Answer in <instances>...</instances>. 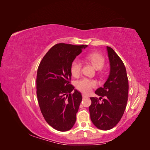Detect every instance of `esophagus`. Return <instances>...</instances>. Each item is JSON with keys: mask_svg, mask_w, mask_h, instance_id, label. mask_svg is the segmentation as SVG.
<instances>
[{"mask_svg": "<svg viewBox=\"0 0 150 150\" xmlns=\"http://www.w3.org/2000/svg\"><path fill=\"white\" fill-rule=\"evenodd\" d=\"M83 98H88V95L85 94H83Z\"/></svg>", "mask_w": 150, "mask_h": 150, "instance_id": "esophagus-1", "label": "esophagus"}]
</instances>
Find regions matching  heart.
Wrapping results in <instances>:
<instances>
[{
  "label": "heart",
  "instance_id": "heart-1",
  "mask_svg": "<svg viewBox=\"0 0 150 150\" xmlns=\"http://www.w3.org/2000/svg\"><path fill=\"white\" fill-rule=\"evenodd\" d=\"M86 59L89 61L96 69H101L104 66L105 60L104 57L98 52H90L86 56ZM82 67V63L78 59H76L72 62L71 65V72L72 75L77 77L80 74ZM76 88L84 93H89L91 89L96 86L95 81L86 78H84L76 82Z\"/></svg>",
  "mask_w": 150,
  "mask_h": 150
}]
</instances>
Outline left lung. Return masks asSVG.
Segmentation results:
<instances>
[{
	"instance_id": "left-lung-1",
	"label": "left lung",
	"mask_w": 150,
	"mask_h": 150,
	"mask_svg": "<svg viewBox=\"0 0 150 150\" xmlns=\"http://www.w3.org/2000/svg\"><path fill=\"white\" fill-rule=\"evenodd\" d=\"M110 71L103 87L95 91L97 98H90V117L99 129L109 130L118 123L124 114L128 95V79L123 62L110 47H106ZM103 98L102 102L99 101ZM100 100H99L98 99Z\"/></svg>"
}]
</instances>
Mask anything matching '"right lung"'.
Masks as SVG:
<instances>
[{
  "instance_id": "add662e5",
  "label": "right lung",
  "mask_w": 150,
  "mask_h": 150,
  "mask_svg": "<svg viewBox=\"0 0 150 150\" xmlns=\"http://www.w3.org/2000/svg\"><path fill=\"white\" fill-rule=\"evenodd\" d=\"M87 47L57 44L49 49L38 67L36 88L39 105L45 120L57 131L71 129L76 121L82 95L70 84L71 65Z\"/></svg>"
}]
</instances>
